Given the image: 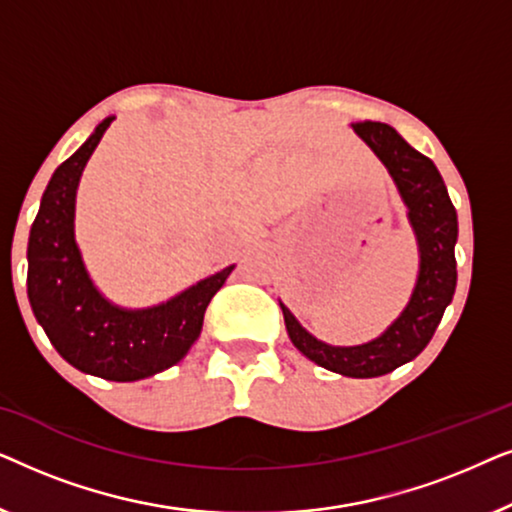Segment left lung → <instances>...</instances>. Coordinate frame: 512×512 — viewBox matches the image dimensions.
Wrapping results in <instances>:
<instances>
[{
    "label": "left lung",
    "mask_w": 512,
    "mask_h": 512,
    "mask_svg": "<svg viewBox=\"0 0 512 512\" xmlns=\"http://www.w3.org/2000/svg\"><path fill=\"white\" fill-rule=\"evenodd\" d=\"M352 128L387 167L403 205L408 207V221L419 249L415 289L408 305L384 328V333L352 347L317 340L293 317L282 300L279 307L284 314L286 333L300 354L331 373L363 380V377L391 373L422 354V349L429 345L457 289L454 244H457L459 223L457 209L433 160L412 149L387 123L363 121L352 123Z\"/></svg>",
    "instance_id": "left-lung-1"
}]
</instances>
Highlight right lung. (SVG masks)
<instances>
[{"mask_svg":"<svg viewBox=\"0 0 512 512\" xmlns=\"http://www.w3.org/2000/svg\"><path fill=\"white\" fill-rule=\"evenodd\" d=\"M114 116L53 172L27 242V298L39 326L76 370L111 382H137L172 368L200 338L214 293L235 265L188 286L165 303L121 307L90 279L74 235L76 191Z\"/></svg>","mask_w":512,"mask_h":512,"instance_id":"right-lung-1","label":"right lung"}]
</instances>
